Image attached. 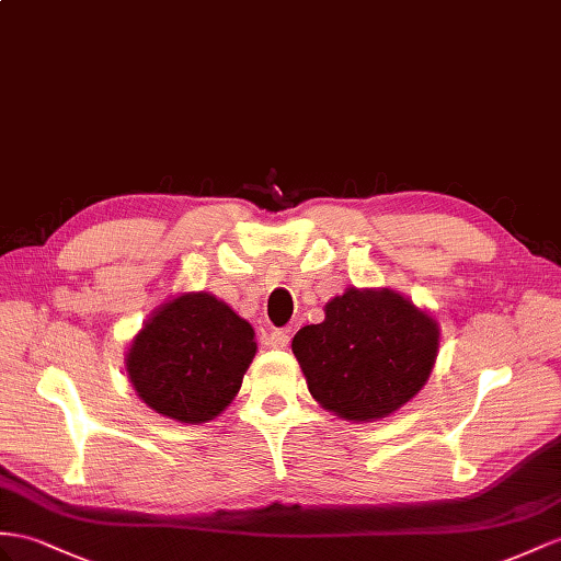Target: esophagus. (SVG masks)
<instances>
[{
  "instance_id": "1",
  "label": "esophagus",
  "mask_w": 561,
  "mask_h": 561,
  "mask_svg": "<svg viewBox=\"0 0 561 561\" xmlns=\"http://www.w3.org/2000/svg\"><path fill=\"white\" fill-rule=\"evenodd\" d=\"M289 332H284V329H270V332L265 334V343L270 348H286L289 346Z\"/></svg>"
}]
</instances>
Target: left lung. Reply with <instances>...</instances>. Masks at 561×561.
<instances>
[{"mask_svg":"<svg viewBox=\"0 0 561 561\" xmlns=\"http://www.w3.org/2000/svg\"><path fill=\"white\" fill-rule=\"evenodd\" d=\"M291 341L312 398L351 422L381 420L426 383L438 324L393 291L348 289Z\"/></svg>","mask_w":561,"mask_h":561,"instance_id":"8db88e82","label":"left lung"}]
</instances>
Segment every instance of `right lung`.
<instances>
[{"instance_id":"obj_1","label":"right lung","mask_w":561,"mask_h":561,"mask_svg":"<svg viewBox=\"0 0 561 561\" xmlns=\"http://www.w3.org/2000/svg\"><path fill=\"white\" fill-rule=\"evenodd\" d=\"M255 355L253 329L210 294L172 298L144 324L127 353V375L158 414L208 422L232 403Z\"/></svg>"}]
</instances>
